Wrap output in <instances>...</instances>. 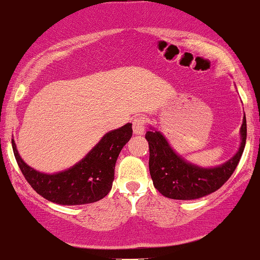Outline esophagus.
<instances>
[{"instance_id": "esophagus-1", "label": "esophagus", "mask_w": 260, "mask_h": 260, "mask_svg": "<svg viewBox=\"0 0 260 260\" xmlns=\"http://www.w3.org/2000/svg\"><path fill=\"white\" fill-rule=\"evenodd\" d=\"M145 120L142 118H135L133 121V131L136 135H142L145 133Z\"/></svg>"}]
</instances>
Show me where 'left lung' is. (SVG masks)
<instances>
[{
    "label": "left lung",
    "mask_w": 260,
    "mask_h": 260,
    "mask_svg": "<svg viewBox=\"0 0 260 260\" xmlns=\"http://www.w3.org/2000/svg\"><path fill=\"white\" fill-rule=\"evenodd\" d=\"M239 135L238 151L230 160L218 166L202 167L178 155L162 133L150 126L145 138L149 141V169L155 188L167 198L186 201L197 200L217 191L233 174L244 151L247 139L245 115Z\"/></svg>",
    "instance_id": "8db88e82"
}]
</instances>
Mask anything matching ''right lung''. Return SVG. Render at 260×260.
I'll list each match as a JSON object with an SVG mask.
<instances>
[{
    "label": "right lung",
    "mask_w": 260,
    "mask_h": 260,
    "mask_svg": "<svg viewBox=\"0 0 260 260\" xmlns=\"http://www.w3.org/2000/svg\"><path fill=\"white\" fill-rule=\"evenodd\" d=\"M131 125L109 131L79 162L55 174L37 171L24 162L13 139L12 149L22 174L38 194L58 205H86L110 192L119 153L133 136Z\"/></svg>",
    "instance_id": "add662e5"
}]
</instances>
